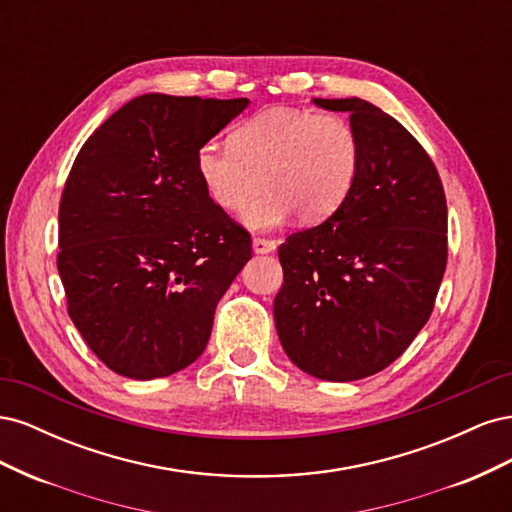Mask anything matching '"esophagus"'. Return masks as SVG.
Returning a JSON list of instances; mask_svg holds the SVG:
<instances>
[{
    "mask_svg": "<svg viewBox=\"0 0 512 512\" xmlns=\"http://www.w3.org/2000/svg\"><path fill=\"white\" fill-rule=\"evenodd\" d=\"M252 247H254V252H256V254H269V252H275L277 243H275L273 239H262V237H256V239L252 241Z\"/></svg>",
    "mask_w": 512,
    "mask_h": 512,
    "instance_id": "obj_1",
    "label": "esophagus"
}]
</instances>
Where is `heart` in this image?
Wrapping results in <instances>:
<instances>
[{
  "instance_id": "heart-1",
  "label": "heart",
  "mask_w": 512,
  "mask_h": 512,
  "mask_svg": "<svg viewBox=\"0 0 512 512\" xmlns=\"http://www.w3.org/2000/svg\"><path fill=\"white\" fill-rule=\"evenodd\" d=\"M361 164V141L352 123L312 108H269L230 134L226 147L207 143L196 170L209 198L224 211H245L252 230L282 226L292 211L318 224L346 203Z\"/></svg>"
}]
</instances>
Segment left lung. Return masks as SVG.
Here are the masks:
<instances>
[{"label":"left lung","instance_id":"8db88e82","mask_svg":"<svg viewBox=\"0 0 512 512\" xmlns=\"http://www.w3.org/2000/svg\"><path fill=\"white\" fill-rule=\"evenodd\" d=\"M350 113L361 164L346 203L280 245L273 301L288 359L329 382L374 376L425 327L448 258L446 196L423 145L361 98L314 100Z\"/></svg>","mask_w":512,"mask_h":512}]
</instances>
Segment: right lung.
<instances>
[{"instance_id": "add662e5", "label": "right lung", "mask_w": 512, "mask_h": 512, "mask_svg": "<svg viewBox=\"0 0 512 512\" xmlns=\"http://www.w3.org/2000/svg\"><path fill=\"white\" fill-rule=\"evenodd\" d=\"M247 98L147 94L91 134L59 200L68 314L115 374L151 380L203 354L252 239L209 198L196 153Z\"/></svg>"}]
</instances>
